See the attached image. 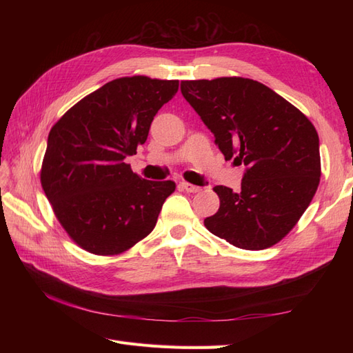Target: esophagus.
I'll return each instance as SVG.
<instances>
[{"mask_svg":"<svg viewBox=\"0 0 353 353\" xmlns=\"http://www.w3.org/2000/svg\"><path fill=\"white\" fill-rule=\"evenodd\" d=\"M181 188L185 190L186 192H199L200 191V186H196V185L188 183V182H181Z\"/></svg>","mask_w":353,"mask_h":353,"instance_id":"esophagus-1","label":"esophagus"}]
</instances>
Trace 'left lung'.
<instances>
[{
    "label": "left lung",
    "mask_w": 353,
    "mask_h": 353,
    "mask_svg": "<svg viewBox=\"0 0 353 353\" xmlns=\"http://www.w3.org/2000/svg\"><path fill=\"white\" fill-rule=\"evenodd\" d=\"M181 91L226 159L247 167L241 191L215 186L220 209L206 229L244 250H264L290 234L320 176L316 127L265 85L244 77L183 80Z\"/></svg>",
    "instance_id": "left-lung-1"
}]
</instances>
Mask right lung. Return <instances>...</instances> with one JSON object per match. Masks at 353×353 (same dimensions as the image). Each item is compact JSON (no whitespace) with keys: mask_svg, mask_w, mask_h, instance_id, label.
Returning <instances> with one entry per match:
<instances>
[{"mask_svg":"<svg viewBox=\"0 0 353 353\" xmlns=\"http://www.w3.org/2000/svg\"><path fill=\"white\" fill-rule=\"evenodd\" d=\"M177 89L179 80L115 79L51 127L41 183L61 226L83 250L115 256L154 229L176 183L145 181L124 159L147 141L157 110Z\"/></svg>","mask_w":353,"mask_h":353,"instance_id":"obj_1","label":"right lung"}]
</instances>
